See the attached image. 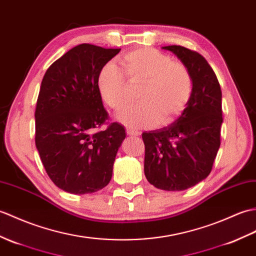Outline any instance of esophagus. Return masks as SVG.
<instances>
[{"label":"esophagus","instance_id":"34e87169","mask_svg":"<svg viewBox=\"0 0 256 256\" xmlns=\"http://www.w3.org/2000/svg\"><path fill=\"white\" fill-rule=\"evenodd\" d=\"M126 133L130 136H138L140 134V130H133V128H128L126 130Z\"/></svg>","mask_w":256,"mask_h":256}]
</instances>
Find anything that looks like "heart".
<instances>
[{"instance_id": "b5f03b06", "label": "heart", "mask_w": 256, "mask_h": 256, "mask_svg": "<svg viewBox=\"0 0 256 256\" xmlns=\"http://www.w3.org/2000/svg\"><path fill=\"white\" fill-rule=\"evenodd\" d=\"M120 64L130 82L142 84L138 104L128 106L116 114L130 128L168 126L186 108L193 94V77L182 63L152 48L128 52ZM98 89L104 102L114 110L121 109L128 98V86L121 70L108 63L98 75Z\"/></svg>"}]
</instances>
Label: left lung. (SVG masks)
<instances>
[{
	"instance_id": "left-lung-1",
	"label": "left lung",
	"mask_w": 256,
	"mask_h": 256,
	"mask_svg": "<svg viewBox=\"0 0 256 256\" xmlns=\"http://www.w3.org/2000/svg\"><path fill=\"white\" fill-rule=\"evenodd\" d=\"M162 49L176 54L191 72L193 94L174 123L142 134L144 172L157 188L184 191L208 176L220 147L222 89L215 72L200 53L181 46Z\"/></svg>"
}]
</instances>
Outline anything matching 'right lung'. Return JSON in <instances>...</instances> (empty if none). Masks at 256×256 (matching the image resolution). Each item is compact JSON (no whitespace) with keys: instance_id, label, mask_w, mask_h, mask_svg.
<instances>
[{"instance_id":"right-lung-1","label":"right lung","mask_w":256,"mask_h":256,"mask_svg":"<svg viewBox=\"0 0 256 256\" xmlns=\"http://www.w3.org/2000/svg\"><path fill=\"white\" fill-rule=\"evenodd\" d=\"M121 49L82 44L46 70L34 112L36 147L52 182L72 194L94 193L108 186L118 148L121 124L108 118L98 89L101 68Z\"/></svg>"}]
</instances>
